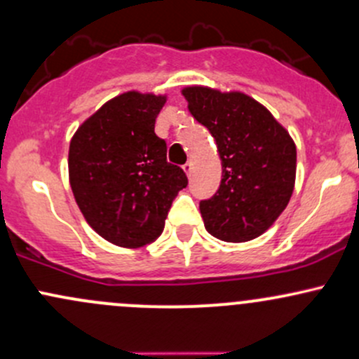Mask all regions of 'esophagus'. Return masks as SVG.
Returning <instances> with one entry per match:
<instances>
[{
	"instance_id": "esophagus-1",
	"label": "esophagus",
	"mask_w": 359,
	"mask_h": 359,
	"mask_svg": "<svg viewBox=\"0 0 359 359\" xmlns=\"http://www.w3.org/2000/svg\"><path fill=\"white\" fill-rule=\"evenodd\" d=\"M192 170H194V161H192V160H189V161H187V163H186V165H184V172H186V173H187V175H189V177H191V173H192Z\"/></svg>"
}]
</instances>
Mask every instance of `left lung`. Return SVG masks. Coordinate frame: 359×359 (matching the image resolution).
I'll return each mask as SVG.
<instances>
[{
    "label": "left lung",
    "instance_id": "left-lung-1",
    "mask_svg": "<svg viewBox=\"0 0 359 359\" xmlns=\"http://www.w3.org/2000/svg\"><path fill=\"white\" fill-rule=\"evenodd\" d=\"M194 119L210 129L222 158L216 194L199 203L212 237L249 242L288 206L297 175V147L264 105L245 93L206 86L182 90Z\"/></svg>",
    "mask_w": 359,
    "mask_h": 359
}]
</instances>
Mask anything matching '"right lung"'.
I'll return each instance as SVG.
<instances>
[{
  "instance_id": "add662e5",
  "label": "right lung",
  "mask_w": 359,
  "mask_h": 359,
  "mask_svg": "<svg viewBox=\"0 0 359 359\" xmlns=\"http://www.w3.org/2000/svg\"><path fill=\"white\" fill-rule=\"evenodd\" d=\"M165 97L128 92L88 117L69 143V184L78 208L100 237L136 249L161 235L187 175L167 161L155 135Z\"/></svg>"
}]
</instances>
